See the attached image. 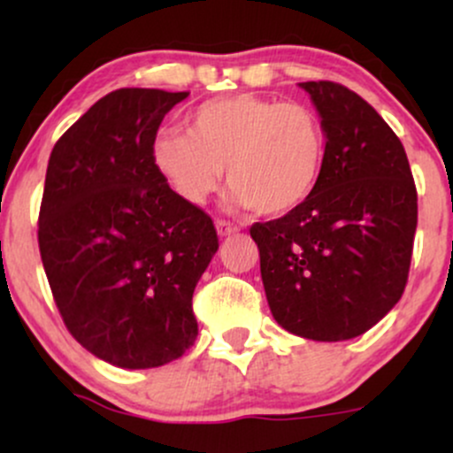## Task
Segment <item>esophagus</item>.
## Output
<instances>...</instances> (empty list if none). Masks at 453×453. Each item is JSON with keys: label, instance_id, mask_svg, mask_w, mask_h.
I'll use <instances>...</instances> for the list:
<instances>
[{"label": "esophagus", "instance_id": "34e87169", "mask_svg": "<svg viewBox=\"0 0 453 453\" xmlns=\"http://www.w3.org/2000/svg\"><path fill=\"white\" fill-rule=\"evenodd\" d=\"M217 232H219V236H230V234L238 232V226H234V223L226 219H219L217 221Z\"/></svg>", "mask_w": 453, "mask_h": 453}]
</instances>
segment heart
<instances>
[{
  "label": "heart",
  "mask_w": 453,
  "mask_h": 453,
  "mask_svg": "<svg viewBox=\"0 0 453 453\" xmlns=\"http://www.w3.org/2000/svg\"><path fill=\"white\" fill-rule=\"evenodd\" d=\"M187 127L189 134L159 132L150 161L189 204H204L226 168L232 206L283 217L313 196L324 174L327 132L306 104L249 93L219 97L200 104Z\"/></svg>",
  "instance_id": "obj_1"
}]
</instances>
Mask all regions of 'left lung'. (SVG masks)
I'll return each instance as SVG.
<instances>
[{
    "label": "left lung",
    "mask_w": 453,
    "mask_h": 453,
    "mask_svg": "<svg viewBox=\"0 0 453 453\" xmlns=\"http://www.w3.org/2000/svg\"><path fill=\"white\" fill-rule=\"evenodd\" d=\"M300 87L327 132L324 174L300 209L253 223L273 317L311 341H347L398 303L418 227V189L392 127L332 81Z\"/></svg>",
    "instance_id": "8db88e82"
}]
</instances>
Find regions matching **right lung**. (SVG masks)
<instances>
[{
  "label": "right lung",
  "instance_id": "add662e5",
  "mask_svg": "<svg viewBox=\"0 0 453 453\" xmlns=\"http://www.w3.org/2000/svg\"><path fill=\"white\" fill-rule=\"evenodd\" d=\"M187 96L108 93L46 168L38 244L50 292L70 334L114 366H161L197 336L191 298L219 238L150 161L161 121Z\"/></svg>",
  "mask_w": 453,
  "mask_h": 453
}]
</instances>
